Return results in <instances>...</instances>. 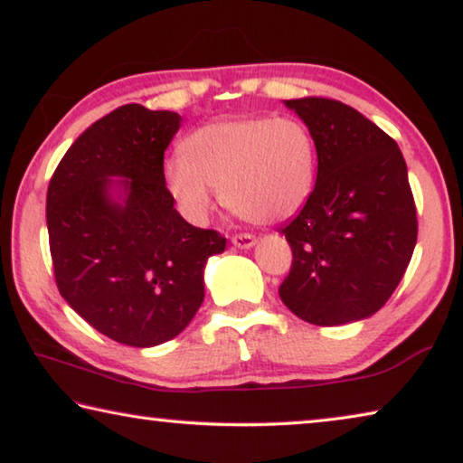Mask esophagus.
<instances>
[{
	"label": "esophagus",
	"instance_id": "1",
	"mask_svg": "<svg viewBox=\"0 0 463 463\" xmlns=\"http://www.w3.org/2000/svg\"><path fill=\"white\" fill-rule=\"evenodd\" d=\"M258 243L253 234H234L232 245L239 247V250H251V247Z\"/></svg>",
	"mask_w": 463,
	"mask_h": 463
}]
</instances>
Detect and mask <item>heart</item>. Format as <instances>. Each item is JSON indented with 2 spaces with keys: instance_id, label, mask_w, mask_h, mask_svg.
I'll return each mask as SVG.
<instances>
[{
  "instance_id": "b5f03b06",
  "label": "heart",
  "mask_w": 463,
  "mask_h": 463,
  "mask_svg": "<svg viewBox=\"0 0 463 463\" xmlns=\"http://www.w3.org/2000/svg\"><path fill=\"white\" fill-rule=\"evenodd\" d=\"M316 181V145L288 116H237L199 127L164 162V184L178 212L205 222L218 191L232 212L258 224L295 216Z\"/></svg>"
}]
</instances>
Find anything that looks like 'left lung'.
Returning <instances> with one entry per match:
<instances>
[{
    "mask_svg": "<svg viewBox=\"0 0 463 463\" xmlns=\"http://www.w3.org/2000/svg\"><path fill=\"white\" fill-rule=\"evenodd\" d=\"M314 137L312 195L282 226L293 250L279 293L316 326L370 318L403 279L418 237L408 165L399 145L341 101L287 99Z\"/></svg>",
    "mask_w": 463,
    "mask_h": 463,
    "instance_id": "left-lung-1",
    "label": "left lung"
}]
</instances>
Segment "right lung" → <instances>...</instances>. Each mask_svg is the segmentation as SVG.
<instances>
[{"label":"right lung","instance_id":"right-lung-1","mask_svg":"<svg viewBox=\"0 0 463 463\" xmlns=\"http://www.w3.org/2000/svg\"><path fill=\"white\" fill-rule=\"evenodd\" d=\"M176 112L128 103L93 122L55 168L47 232L55 282L80 318L130 347L181 335L203 303V270L226 250L189 224L164 184Z\"/></svg>","mask_w":463,"mask_h":463}]
</instances>
